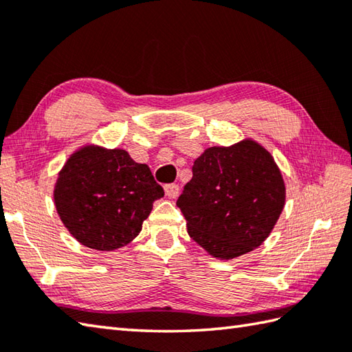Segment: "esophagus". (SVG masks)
<instances>
[{"label":"esophagus","instance_id":"1","mask_svg":"<svg viewBox=\"0 0 352 352\" xmlns=\"http://www.w3.org/2000/svg\"><path fill=\"white\" fill-rule=\"evenodd\" d=\"M164 193H166L168 198H177L178 193H180V188H178V184H166L164 186Z\"/></svg>","mask_w":352,"mask_h":352}]
</instances>
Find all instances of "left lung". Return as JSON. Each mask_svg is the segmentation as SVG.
I'll list each match as a JSON object with an SVG mask.
<instances>
[{"label":"left lung","mask_w":352,"mask_h":352,"mask_svg":"<svg viewBox=\"0 0 352 352\" xmlns=\"http://www.w3.org/2000/svg\"><path fill=\"white\" fill-rule=\"evenodd\" d=\"M286 199L272 155L254 140L212 146L193 162L192 180L177 206L188 233L213 257L228 260L271 234Z\"/></svg>","instance_id":"8db88e82"}]
</instances>
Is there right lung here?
<instances>
[{"instance_id":"add662e5","label":"right lung","mask_w":352,"mask_h":352,"mask_svg":"<svg viewBox=\"0 0 352 352\" xmlns=\"http://www.w3.org/2000/svg\"><path fill=\"white\" fill-rule=\"evenodd\" d=\"M164 195L144 163L124 149L85 146L58 174L54 203L69 233L89 248L111 251L131 242Z\"/></svg>"}]
</instances>
